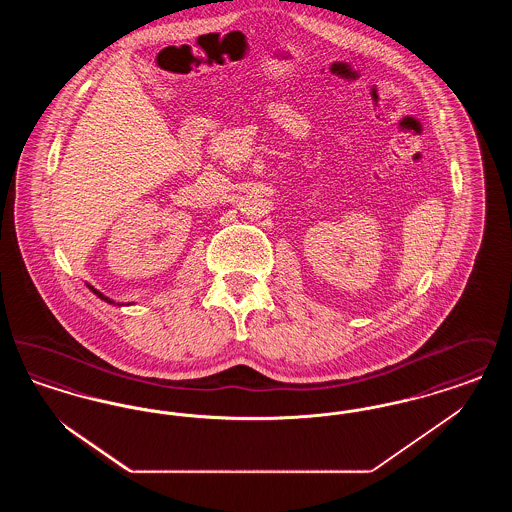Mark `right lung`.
<instances>
[{
  "instance_id": "1",
  "label": "right lung",
  "mask_w": 512,
  "mask_h": 512,
  "mask_svg": "<svg viewBox=\"0 0 512 512\" xmlns=\"http://www.w3.org/2000/svg\"><path fill=\"white\" fill-rule=\"evenodd\" d=\"M90 290H92V292L96 293V295H98V297H101V299H105V301H107V303H113V301H111V299H109V297H105V295H103V293L98 292V290H94V288H92V286H90Z\"/></svg>"
}]
</instances>
